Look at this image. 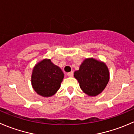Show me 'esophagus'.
I'll return each instance as SVG.
<instances>
[{
  "instance_id": "esophagus-1",
  "label": "esophagus",
  "mask_w": 134,
  "mask_h": 134,
  "mask_svg": "<svg viewBox=\"0 0 134 134\" xmlns=\"http://www.w3.org/2000/svg\"><path fill=\"white\" fill-rule=\"evenodd\" d=\"M67 75H68L69 76H73V72H72V71H71V72H68V73H67Z\"/></svg>"
}]
</instances>
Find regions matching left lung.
Segmentation results:
<instances>
[{
	"label": "left lung",
	"mask_w": 134,
	"mask_h": 134,
	"mask_svg": "<svg viewBox=\"0 0 134 134\" xmlns=\"http://www.w3.org/2000/svg\"><path fill=\"white\" fill-rule=\"evenodd\" d=\"M74 76L86 94L96 96L105 88L109 80V71L105 63L88 58L74 72Z\"/></svg>",
	"instance_id": "1"
}]
</instances>
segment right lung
Returning a JSON list of instances; mask_svg holds the SVG:
<instances>
[{"mask_svg":"<svg viewBox=\"0 0 134 134\" xmlns=\"http://www.w3.org/2000/svg\"><path fill=\"white\" fill-rule=\"evenodd\" d=\"M64 74L50 59H44L35 65L32 69L31 84L38 95L50 97L59 89Z\"/></svg>","mask_w":134,"mask_h":134,"instance_id":"1","label":"right lung"}]
</instances>
